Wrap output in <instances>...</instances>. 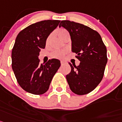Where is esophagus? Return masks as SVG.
<instances>
[{"mask_svg": "<svg viewBox=\"0 0 122 122\" xmlns=\"http://www.w3.org/2000/svg\"><path fill=\"white\" fill-rule=\"evenodd\" d=\"M61 65H63V64H66V61H63V60H61Z\"/></svg>", "mask_w": 122, "mask_h": 122, "instance_id": "34e87169", "label": "esophagus"}]
</instances>
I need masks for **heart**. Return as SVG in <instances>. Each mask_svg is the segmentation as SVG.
<instances>
[{
  "label": "heart",
  "mask_w": 122,
  "mask_h": 122,
  "mask_svg": "<svg viewBox=\"0 0 122 122\" xmlns=\"http://www.w3.org/2000/svg\"><path fill=\"white\" fill-rule=\"evenodd\" d=\"M56 33L58 36V37L60 38L61 41L63 39V38L65 37L66 36H67L69 35L68 32L66 30V29H60V30H58V31H57ZM50 38L51 36H48V38L46 39V43H48V42H49L50 40ZM66 52V50H55L51 53V56L52 57V58H62V56H64V55H65Z\"/></svg>",
  "instance_id": "obj_1"
}]
</instances>
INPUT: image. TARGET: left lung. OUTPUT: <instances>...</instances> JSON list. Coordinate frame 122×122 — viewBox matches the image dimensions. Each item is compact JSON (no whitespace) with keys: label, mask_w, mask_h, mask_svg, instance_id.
<instances>
[{"label":"left lung","mask_w":122,"mask_h":122,"mask_svg":"<svg viewBox=\"0 0 122 122\" xmlns=\"http://www.w3.org/2000/svg\"><path fill=\"white\" fill-rule=\"evenodd\" d=\"M61 26L69 32L72 51L80 61L77 66L69 62L71 71L66 76L67 83L73 93L86 95L102 80L107 62L106 47L99 34L90 27L69 20L61 21Z\"/></svg>","instance_id":"1"}]
</instances>
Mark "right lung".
<instances>
[{
	"instance_id": "right-lung-1",
	"label": "right lung",
	"mask_w": 122,
	"mask_h": 122,
	"mask_svg": "<svg viewBox=\"0 0 122 122\" xmlns=\"http://www.w3.org/2000/svg\"><path fill=\"white\" fill-rule=\"evenodd\" d=\"M60 20H44L34 23L20 32L11 52L12 69L22 88L34 95H42L49 88L54 75L60 68V60L51 59L41 64L39 56L45 48L46 39Z\"/></svg>"
}]
</instances>
